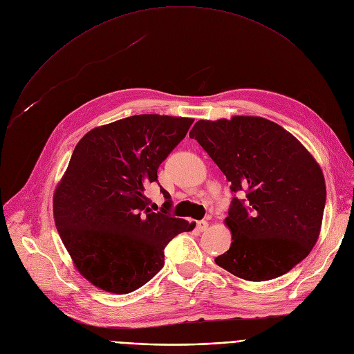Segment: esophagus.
I'll return each instance as SVG.
<instances>
[{
  "label": "esophagus",
  "instance_id": "1",
  "mask_svg": "<svg viewBox=\"0 0 354 354\" xmlns=\"http://www.w3.org/2000/svg\"><path fill=\"white\" fill-rule=\"evenodd\" d=\"M208 225H209V224H208L207 221H199L198 224H196V227H198L199 231H207V230H208Z\"/></svg>",
  "mask_w": 354,
  "mask_h": 354
}]
</instances>
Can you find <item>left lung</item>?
Segmentation results:
<instances>
[{
	"label": "left lung",
	"instance_id": "left-lung-1",
	"mask_svg": "<svg viewBox=\"0 0 354 354\" xmlns=\"http://www.w3.org/2000/svg\"><path fill=\"white\" fill-rule=\"evenodd\" d=\"M231 182L225 224L232 243L215 263L247 281L288 272L322 230L326 182L320 165L280 124L258 116L198 120L189 132Z\"/></svg>",
	"mask_w": 354,
	"mask_h": 354
}]
</instances>
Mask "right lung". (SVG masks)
I'll use <instances>...</instances> for the list:
<instances>
[{"instance_id":"right-lung-1","label":"right lung","mask_w":354,"mask_h":354,"mask_svg":"<svg viewBox=\"0 0 354 354\" xmlns=\"http://www.w3.org/2000/svg\"><path fill=\"white\" fill-rule=\"evenodd\" d=\"M192 123L136 115L90 130L74 147L53 212L74 266L93 286L113 294L138 290L162 270L167 243L195 228L169 214L171 195L162 187L160 212L147 208L145 195Z\"/></svg>"}]
</instances>
